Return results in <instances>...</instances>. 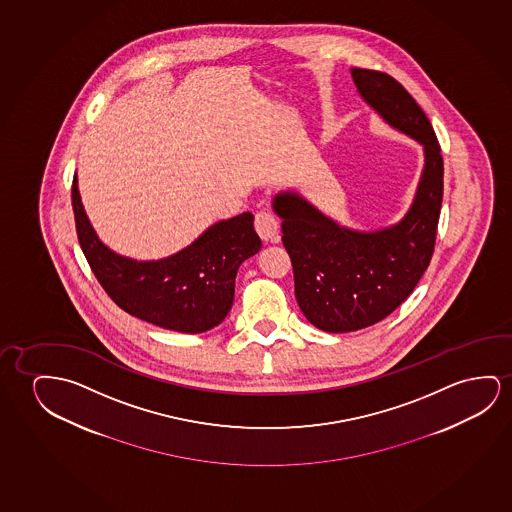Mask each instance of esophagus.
<instances>
[{"label": "esophagus", "mask_w": 512, "mask_h": 512, "mask_svg": "<svg viewBox=\"0 0 512 512\" xmlns=\"http://www.w3.org/2000/svg\"><path fill=\"white\" fill-rule=\"evenodd\" d=\"M255 230L264 241H269L278 234V218L269 211H259L255 215Z\"/></svg>", "instance_id": "esophagus-1"}]
</instances>
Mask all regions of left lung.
<instances>
[{"mask_svg": "<svg viewBox=\"0 0 512 512\" xmlns=\"http://www.w3.org/2000/svg\"><path fill=\"white\" fill-rule=\"evenodd\" d=\"M350 72L366 104L423 144L424 171L405 218L373 232L340 227L297 193L276 195L273 208L283 218L297 304L326 333L373 326L412 294L430 266L444 195V160L423 109L391 75L366 68Z\"/></svg>", "mask_w": 512, "mask_h": 512, "instance_id": "obj_1", "label": "left lung"}]
</instances>
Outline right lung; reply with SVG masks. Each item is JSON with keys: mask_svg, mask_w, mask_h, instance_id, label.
<instances>
[{"mask_svg": "<svg viewBox=\"0 0 512 512\" xmlns=\"http://www.w3.org/2000/svg\"><path fill=\"white\" fill-rule=\"evenodd\" d=\"M72 206L79 245L107 296L137 319L178 333H204L227 317L237 269L262 246L252 213H243L211 225L176 255L139 262L98 239L82 208L77 176Z\"/></svg>", "mask_w": 512, "mask_h": 512, "instance_id": "1", "label": "right lung"}]
</instances>
